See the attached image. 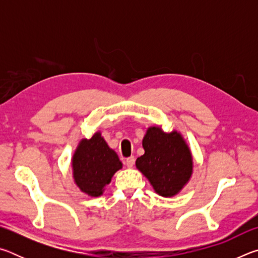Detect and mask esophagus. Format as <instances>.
I'll return each instance as SVG.
<instances>
[{
    "mask_svg": "<svg viewBox=\"0 0 258 258\" xmlns=\"http://www.w3.org/2000/svg\"><path fill=\"white\" fill-rule=\"evenodd\" d=\"M134 163H135L134 157H128V158H126V160H125V164L128 168H132L134 166Z\"/></svg>",
    "mask_w": 258,
    "mask_h": 258,
    "instance_id": "obj_1",
    "label": "esophagus"
}]
</instances>
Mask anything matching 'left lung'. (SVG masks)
<instances>
[{
	"label": "left lung",
	"mask_w": 258,
	"mask_h": 258,
	"mask_svg": "<svg viewBox=\"0 0 258 258\" xmlns=\"http://www.w3.org/2000/svg\"><path fill=\"white\" fill-rule=\"evenodd\" d=\"M145 155L135 161L161 197L176 196L190 181L194 157L183 135L176 130L166 133L161 126H150L142 140Z\"/></svg>",
	"instance_id": "obj_1"
}]
</instances>
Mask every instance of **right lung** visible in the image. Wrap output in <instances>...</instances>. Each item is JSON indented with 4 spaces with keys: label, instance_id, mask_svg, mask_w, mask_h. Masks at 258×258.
I'll return each mask as SVG.
<instances>
[{
    "label": "right lung",
    "instance_id": "obj_1",
    "mask_svg": "<svg viewBox=\"0 0 258 258\" xmlns=\"http://www.w3.org/2000/svg\"><path fill=\"white\" fill-rule=\"evenodd\" d=\"M121 167L118 155L108 146L100 131L91 139H82L72 158L74 182L89 197H100Z\"/></svg>",
    "mask_w": 258,
    "mask_h": 258
}]
</instances>
